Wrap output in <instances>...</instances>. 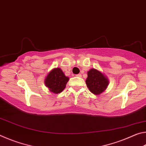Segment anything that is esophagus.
Listing matches in <instances>:
<instances>
[{
	"mask_svg": "<svg viewBox=\"0 0 146 146\" xmlns=\"http://www.w3.org/2000/svg\"><path fill=\"white\" fill-rule=\"evenodd\" d=\"M76 76H78V77H81V76H82V75H81V74H78V75H76Z\"/></svg>",
	"mask_w": 146,
	"mask_h": 146,
	"instance_id": "34e87169",
	"label": "esophagus"
}]
</instances>
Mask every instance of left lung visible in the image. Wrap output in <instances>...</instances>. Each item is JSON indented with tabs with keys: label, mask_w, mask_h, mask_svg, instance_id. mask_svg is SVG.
<instances>
[{
	"label": "left lung",
	"mask_w": 146,
	"mask_h": 146,
	"mask_svg": "<svg viewBox=\"0 0 146 146\" xmlns=\"http://www.w3.org/2000/svg\"><path fill=\"white\" fill-rule=\"evenodd\" d=\"M86 83L91 93L95 95H98L107 88L109 80L104 74L96 69L92 68L88 72Z\"/></svg>",
	"instance_id": "8db88e82"
}]
</instances>
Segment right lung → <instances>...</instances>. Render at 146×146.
<instances>
[{
    "instance_id": "1",
    "label": "right lung",
    "mask_w": 146,
    "mask_h": 146,
    "mask_svg": "<svg viewBox=\"0 0 146 146\" xmlns=\"http://www.w3.org/2000/svg\"><path fill=\"white\" fill-rule=\"evenodd\" d=\"M69 78L66 76L60 68H54L48 73L44 83L49 90L55 94L61 93L66 88Z\"/></svg>"
}]
</instances>
